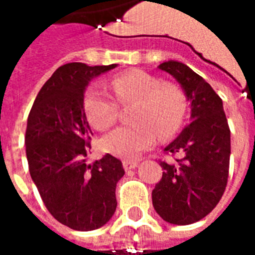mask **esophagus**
<instances>
[{
	"instance_id": "obj_1",
	"label": "esophagus",
	"mask_w": 255,
	"mask_h": 255,
	"mask_svg": "<svg viewBox=\"0 0 255 255\" xmlns=\"http://www.w3.org/2000/svg\"><path fill=\"white\" fill-rule=\"evenodd\" d=\"M123 166L126 171H131V169H135L138 166V161L136 160H124L123 161Z\"/></svg>"
}]
</instances>
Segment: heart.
Here are the masks:
<instances>
[{
    "instance_id": "obj_1",
    "label": "heart",
    "mask_w": 255,
    "mask_h": 255,
    "mask_svg": "<svg viewBox=\"0 0 255 255\" xmlns=\"http://www.w3.org/2000/svg\"><path fill=\"white\" fill-rule=\"evenodd\" d=\"M112 90L119 104H133L131 120L105 135L101 146L106 153L135 158L154 144L157 133L165 139L183 124L187 100L180 87L161 83L160 79L144 72H128L112 80ZM101 83L91 84L83 100L84 113L97 129L112 127L119 116V105Z\"/></svg>"
}]
</instances>
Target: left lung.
<instances>
[{
    "instance_id": "1",
    "label": "left lung",
    "mask_w": 255,
    "mask_h": 255,
    "mask_svg": "<svg viewBox=\"0 0 255 255\" xmlns=\"http://www.w3.org/2000/svg\"><path fill=\"white\" fill-rule=\"evenodd\" d=\"M158 69L180 84L190 104V124L164 149L179 158L161 161L164 172L151 199L166 223L188 225L208 216L224 194L230 169V127L221 98L191 68L169 60Z\"/></svg>"
}]
</instances>
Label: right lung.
Instances as JSON below:
<instances>
[{"label":"right lung","instance_id":"1","mask_svg":"<svg viewBox=\"0 0 255 255\" xmlns=\"http://www.w3.org/2000/svg\"><path fill=\"white\" fill-rule=\"evenodd\" d=\"M116 67L83 63L60 67L38 93L27 120L31 179L53 217L75 231L101 228L116 212L123 164L111 154L87 162L93 132L83 108L91 79Z\"/></svg>","mask_w":255,"mask_h":255}]
</instances>
